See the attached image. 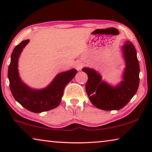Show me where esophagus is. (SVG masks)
<instances>
[{"label":"esophagus","instance_id":"1","mask_svg":"<svg viewBox=\"0 0 152 152\" xmlns=\"http://www.w3.org/2000/svg\"><path fill=\"white\" fill-rule=\"evenodd\" d=\"M83 66V64L81 61H77L75 63V68L77 69V70H78V71L82 69Z\"/></svg>","mask_w":152,"mask_h":152}]
</instances>
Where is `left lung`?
Returning a JSON list of instances; mask_svg holds the SVG:
<instances>
[{
	"label": "left lung",
	"instance_id": "left-lung-1",
	"mask_svg": "<svg viewBox=\"0 0 152 152\" xmlns=\"http://www.w3.org/2000/svg\"><path fill=\"white\" fill-rule=\"evenodd\" d=\"M123 54L126 62L123 81L115 87L102 81L101 76L94 69H82L88 76L86 90L89 99L96 107L102 110L121 109L126 105L138 90L139 63L136 49L131 42L126 41L123 45Z\"/></svg>",
	"mask_w": 152,
	"mask_h": 152
}]
</instances>
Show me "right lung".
I'll return each instance as SVG.
<instances>
[{"instance_id":"1","label":"right lung","mask_w":152,"mask_h":152,"mask_svg":"<svg viewBox=\"0 0 152 152\" xmlns=\"http://www.w3.org/2000/svg\"><path fill=\"white\" fill-rule=\"evenodd\" d=\"M28 43V39L22 41L15 46L11 53L8 69L9 87L14 99L21 105L33 113H41L59 105L65 86L73 79L77 71L75 69H71L59 73L44 89L34 90L29 88L21 80L18 69L20 53Z\"/></svg>"}]
</instances>
